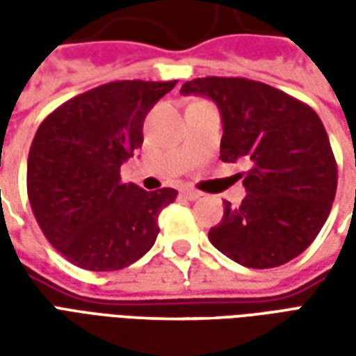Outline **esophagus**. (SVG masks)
Here are the masks:
<instances>
[{"label": "esophagus", "instance_id": "1", "mask_svg": "<svg viewBox=\"0 0 356 356\" xmlns=\"http://www.w3.org/2000/svg\"><path fill=\"white\" fill-rule=\"evenodd\" d=\"M181 194L188 198V200H196V198H200L202 194L198 191H194V188H181Z\"/></svg>", "mask_w": 356, "mask_h": 356}]
</instances>
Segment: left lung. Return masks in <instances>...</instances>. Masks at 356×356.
I'll return each mask as SVG.
<instances>
[{"label":"left lung","instance_id":"left-lung-1","mask_svg":"<svg viewBox=\"0 0 356 356\" xmlns=\"http://www.w3.org/2000/svg\"><path fill=\"white\" fill-rule=\"evenodd\" d=\"M181 95L216 102L223 120L221 160L248 162L246 198L225 202L209 242L250 268H273L303 254L321 232L337 188L328 133L309 104L246 78H196Z\"/></svg>","mask_w":356,"mask_h":356}]
</instances>
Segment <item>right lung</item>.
Here are the masks:
<instances>
[{
  "label": "right lung",
  "mask_w": 356,
  "mask_h": 356,
  "mask_svg": "<svg viewBox=\"0 0 356 356\" xmlns=\"http://www.w3.org/2000/svg\"><path fill=\"white\" fill-rule=\"evenodd\" d=\"M175 83L110 81L60 104L38 127L28 200L45 238L76 267L120 270L154 246L158 216L177 191L122 183L120 168L143 145L148 110Z\"/></svg>",
  "instance_id": "obj_1"
}]
</instances>
